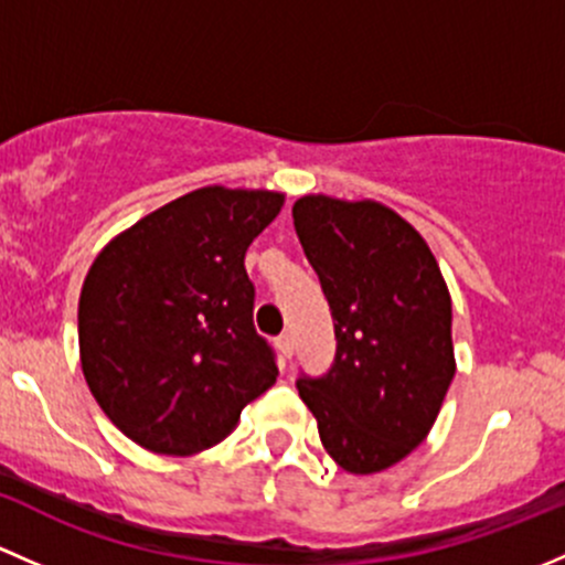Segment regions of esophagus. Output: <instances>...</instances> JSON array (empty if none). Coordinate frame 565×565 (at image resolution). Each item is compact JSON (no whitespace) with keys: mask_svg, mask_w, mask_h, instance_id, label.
<instances>
[{"mask_svg":"<svg viewBox=\"0 0 565 565\" xmlns=\"http://www.w3.org/2000/svg\"><path fill=\"white\" fill-rule=\"evenodd\" d=\"M277 351L282 353V359L294 356V334H288V331H285V334L277 337Z\"/></svg>","mask_w":565,"mask_h":565,"instance_id":"34e87169","label":"esophagus"}]
</instances>
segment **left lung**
I'll use <instances>...</instances> for the list:
<instances>
[{
    "mask_svg": "<svg viewBox=\"0 0 565 565\" xmlns=\"http://www.w3.org/2000/svg\"><path fill=\"white\" fill-rule=\"evenodd\" d=\"M294 225L337 337L331 370L296 388L329 457L381 473L427 438L455 377L449 288L424 236L383 203L301 195Z\"/></svg>",
    "mask_w": 565,
    "mask_h": 565,
    "instance_id": "left-lung-1",
    "label": "left lung"
}]
</instances>
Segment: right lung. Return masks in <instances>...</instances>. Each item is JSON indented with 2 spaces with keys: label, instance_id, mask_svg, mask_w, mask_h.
<instances>
[{
  "label": "right lung",
  "instance_id": "right-lung-1",
  "mask_svg": "<svg viewBox=\"0 0 565 565\" xmlns=\"http://www.w3.org/2000/svg\"><path fill=\"white\" fill-rule=\"evenodd\" d=\"M282 203L271 190L209 184L97 253L78 299L81 370L103 413L143 449H212L277 381L253 326L244 253Z\"/></svg>",
  "mask_w": 565,
  "mask_h": 565
}]
</instances>
